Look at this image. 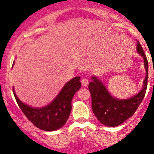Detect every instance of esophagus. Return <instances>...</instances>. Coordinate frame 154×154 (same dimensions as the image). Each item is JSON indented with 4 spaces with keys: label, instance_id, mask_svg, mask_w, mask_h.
<instances>
[{
    "label": "esophagus",
    "instance_id": "esophagus-1",
    "mask_svg": "<svg viewBox=\"0 0 154 154\" xmlns=\"http://www.w3.org/2000/svg\"><path fill=\"white\" fill-rule=\"evenodd\" d=\"M88 83H89V82H88V80H87L86 78H83L81 80V83H82V85H83V86H88Z\"/></svg>",
    "mask_w": 154,
    "mask_h": 154
}]
</instances>
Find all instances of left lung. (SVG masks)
<instances>
[{"instance_id":"1","label":"left lung","mask_w":154,"mask_h":154,"mask_svg":"<svg viewBox=\"0 0 154 154\" xmlns=\"http://www.w3.org/2000/svg\"><path fill=\"white\" fill-rule=\"evenodd\" d=\"M137 51L144 58L146 77L143 88L136 95L127 100H118L110 95L104 85L95 77H92L93 81L88 84L93 112L103 125L116 127L122 124L134 114L143 100L147 86L148 62L139 41L137 42Z\"/></svg>"}]
</instances>
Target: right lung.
Wrapping results in <instances>:
<instances>
[{"label":"right lung","instance_id":"1","mask_svg":"<svg viewBox=\"0 0 154 154\" xmlns=\"http://www.w3.org/2000/svg\"><path fill=\"white\" fill-rule=\"evenodd\" d=\"M80 80V77L71 79L53 102L43 108L35 109L27 106L18 98L14 89L13 94L17 103L29 121L41 130L54 131L61 128L67 122L71 110V100L81 87Z\"/></svg>","mask_w":154,"mask_h":154}]
</instances>
